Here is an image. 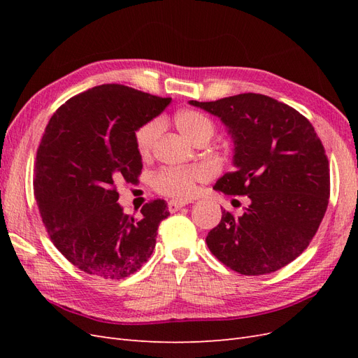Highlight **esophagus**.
Segmentation results:
<instances>
[{
  "mask_svg": "<svg viewBox=\"0 0 358 358\" xmlns=\"http://www.w3.org/2000/svg\"><path fill=\"white\" fill-rule=\"evenodd\" d=\"M188 201H182V200H170L169 201V210L170 212H178L180 210L183 206H187Z\"/></svg>",
  "mask_w": 358,
  "mask_h": 358,
  "instance_id": "obj_1",
  "label": "esophagus"
}]
</instances>
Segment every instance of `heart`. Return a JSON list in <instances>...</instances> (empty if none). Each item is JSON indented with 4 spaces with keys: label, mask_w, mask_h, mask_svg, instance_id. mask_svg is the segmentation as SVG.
Here are the masks:
<instances>
[{
    "label": "heart",
    "mask_w": 358,
    "mask_h": 358,
    "mask_svg": "<svg viewBox=\"0 0 358 358\" xmlns=\"http://www.w3.org/2000/svg\"><path fill=\"white\" fill-rule=\"evenodd\" d=\"M175 124L179 133L191 143L199 138H210L215 127L210 119L197 110H182L176 115ZM161 121H150L140 127L136 133V146L140 155H149L161 133ZM209 173L201 166L183 169H164L154 176V187L158 192L173 199H188L197 188V183L208 179Z\"/></svg>",
    "instance_id": "b5f03b06"
}]
</instances>
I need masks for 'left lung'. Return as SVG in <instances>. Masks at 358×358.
<instances>
[{"label": "left lung", "instance_id": "obj_1", "mask_svg": "<svg viewBox=\"0 0 358 358\" xmlns=\"http://www.w3.org/2000/svg\"><path fill=\"white\" fill-rule=\"evenodd\" d=\"M233 140V171L215 183L227 196H248L239 218L222 212L206 237L210 252L237 273L276 272L308 248L327 210L330 169L308 119L262 94L200 103Z\"/></svg>", "mask_w": 358, "mask_h": 358}]
</instances>
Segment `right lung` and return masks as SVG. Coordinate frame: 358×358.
Masks as SVG:
<instances>
[{"mask_svg": "<svg viewBox=\"0 0 358 358\" xmlns=\"http://www.w3.org/2000/svg\"><path fill=\"white\" fill-rule=\"evenodd\" d=\"M171 99L116 83L73 96L52 115L36 158L34 194L58 251L82 272L122 279L152 255L157 230L170 215L164 200L125 215L115 182L142 171L137 129Z\"/></svg>", "mask_w": 358, "mask_h": 358, "instance_id": "right-lung-1", "label": "right lung"}]
</instances>
